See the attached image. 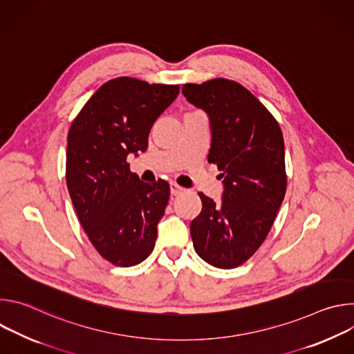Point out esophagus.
I'll return each instance as SVG.
<instances>
[{
	"label": "esophagus",
	"mask_w": 354,
	"mask_h": 354,
	"mask_svg": "<svg viewBox=\"0 0 354 354\" xmlns=\"http://www.w3.org/2000/svg\"><path fill=\"white\" fill-rule=\"evenodd\" d=\"M185 189L182 187V186H179V185H176V183H171V194H174V196H176V194H179V193H182Z\"/></svg>",
	"instance_id": "34e87169"
}]
</instances>
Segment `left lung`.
Segmentation results:
<instances>
[{
  "mask_svg": "<svg viewBox=\"0 0 354 354\" xmlns=\"http://www.w3.org/2000/svg\"><path fill=\"white\" fill-rule=\"evenodd\" d=\"M182 92L210 118L209 162L224 183L220 205L198 193L203 207L190 223L193 246L209 265L234 269L263 243L284 198L283 133L261 100L232 80L185 84Z\"/></svg>",
  "mask_w": 354,
  "mask_h": 354,
  "instance_id": "obj_1",
  "label": "left lung"
}]
</instances>
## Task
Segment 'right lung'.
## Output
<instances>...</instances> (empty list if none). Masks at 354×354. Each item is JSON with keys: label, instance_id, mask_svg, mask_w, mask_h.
Segmentation results:
<instances>
[{"label": "right lung", "instance_id": "add662e5", "mask_svg": "<svg viewBox=\"0 0 354 354\" xmlns=\"http://www.w3.org/2000/svg\"><path fill=\"white\" fill-rule=\"evenodd\" d=\"M178 93L179 85L111 80L89 97L68 130L70 197L91 243L115 266L138 265L154 249L169 185L141 182L127 156L147 149L151 127Z\"/></svg>", "mask_w": 354, "mask_h": 354}]
</instances>
